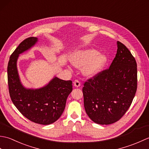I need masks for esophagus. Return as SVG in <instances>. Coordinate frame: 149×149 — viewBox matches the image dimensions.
<instances>
[{"label": "esophagus", "mask_w": 149, "mask_h": 149, "mask_svg": "<svg viewBox=\"0 0 149 149\" xmlns=\"http://www.w3.org/2000/svg\"><path fill=\"white\" fill-rule=\"evenodd\" d=\"M74 85L75 87H79L81 86V83L78 80H75L74 82Z\"/></svg>", "instance_id": "1"}]
</instances>
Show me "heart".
Instances as JSON below:
<instances>
[{"label": "heart", "mask_w": 149, "mask_h": 149, "mask_svg": "<svg viewBox=\"0 0 149 149\" xmlns=\"http://www.w3.org/2000/svg\"><path fill=\"white\" fill-rule=\"evenodd\" d=\"M72 65L76 67L83 68V74L91 77L100 72L107 62V57L104 54L98 53L95 49L79 50L70 56Z\"/></svg>", "instance_id": "heart-1"}]
</instances>
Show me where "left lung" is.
<instances>
[{"label": "left lung", "instance_id": "obj_1", "mask_svg": "<svg viewBox=\"0 0 149 149\" xmlns=\"http://www.w3.org/2000/svg\"><path fill=\"white\" fill-rule=\"evenodd\" d=\"M117 52L109 68L84 84L85 111L100 125L118 121L128 110L137 90V64L131 52L117 42Z\"/></svg>", "mask_w": 149, "mask_h": 149}]
</instances>
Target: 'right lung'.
<instances>
[{
  "label": "right lung",
  "instance_id": "right-lung-1",
  "mask_svg": "<svg viewBox=\"0 0 149 149\" xmlns=\"http://www.w3.org/2000/svg\"><path fill=\"white\" fill-rule=\"evenodd\" d=\"M37 42L36 37L28 38L11 55L8 65L9 92L13 103L26 118L39 124L49 125L61 116L67 97L72 91V82L54 77L38 89H29L22 85L17 70V59L19 54L30 49Z\"/></svg>",
  "mask_w": 149,
  "mask_h": 149
}]
</instances>
